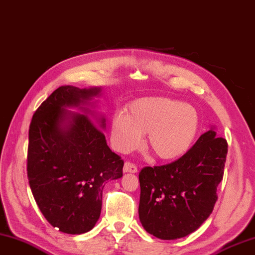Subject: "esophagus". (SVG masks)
<instances>
[{
	"instance_id": "34e87169",
	"label": "esophagus",
	"mask_w": 255,
	"mask_h": 255,
	"mask_svg": "<svg viewBox=\"0 0 255 255\" xmlns=\"http://www.w3.org/2000/svg\"><path fill=\"white\" fill-rule=\"evenodd\" d=\"M124 173H136L137 171V166L133 164L132 162H126L123 167Z\"/></svg>"
}]
</instances>
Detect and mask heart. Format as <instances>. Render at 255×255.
I'll return each mask as SVG.
<instances>
[{
    "mask_svg": "<svg viewBox=\"0 0 255 255\" xmlns=\"http://www.w3.org/2000/svg\"><path fill=\"white\" fill-rule=\"evenodd\" d=\"M199 118L195 109L167 98H142L133 101L126 113L111 119L110 139L114 149L128 153L139 147L142 133H146L148 147L157 157L181 156L193 143Z\"/></svg>",
    "mask_w": 255,
    "mask_h": 255,
    "instance_id": "obj_1",
    "label": "heart"
}]
</instances>
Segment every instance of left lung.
Instances as JSON below:
<instances>
[{
    "instance_id": "1",
    "label": "left lung",
    "mask_w": 255,
    "mask_h": 255,
    "mask_svg": "<svg viewBox=\"0 0 255 255\" xmlns=\"http://www.w3.org/2000/svg\"><path fill=\"white\" fill-rule=\"evenodd\" d=\"M227 153V139L209 129L175 162L139 171L138 217L144 229L162 240L198 229L214 210Z\"/></svg>"
}]
</instances>
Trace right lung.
<instances>
[{
    "label": "right lung",
    "mask_w": 255,
    "mask_h": 255,
    "mask_svg": "<svg viewBox=\"0 0 255 255\" xmlns=\"http://www.w3.org/2000/svg\"><path fill=\"white\" fill-rule=\"evenodd\" d=\"M100 88L62 86L35 111L28 131L27 177L45 219L68 235L90 231L100 217L107 180L122 177L124 162L109 148L88 114L71 113ZM105 128V119L101 120Z\"/></svg>",
    "instance_id": "1"
}]
</instances>
